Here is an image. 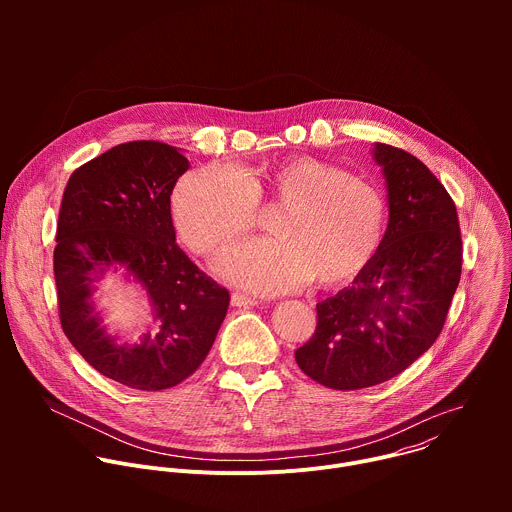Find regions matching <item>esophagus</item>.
Returning <instances> with one entry per match:
<instances>
[{
	"label": "esophagus",
	"instance_id": "34e87169",
	"mask_svg": "<svg viewBox=\"0 0 512 512\" xmlns=\"http://www.w3.org/2000/svg\"><path fill=\"white\" fill-rule=\"evenodd\" d=\"M231 304L237 306V308H253V306H257V300L251 298V296L239 294V291H235V294L231 296Z\"/></svg>",
	"mask_w": 512,
	"mask_h": 512
}]
</instances>
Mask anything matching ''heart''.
Instances as JSON below:
<instances>
[{
	"instance_id": "1",
	"label": "heart",
	"mask_w": 512,
	"mask_h": 512,
	"mask_svg": "<svg viewBox=\"0 0 512 512\" xmlns=\"http://www.w3.org/2000/svg\"><path fill=\"white\" fill-rule=\"evenodd\" d=\"M277 207L269 223L275 239L245 243L218 265L225 277L261 294H279L310 277L318 285L354 277L379 251L389 221L377 186L310 156L245 174L210 164L188 172L172 194L178 237L204 257L253 231L259 210Z\"/></svg>"
}]
</instances>
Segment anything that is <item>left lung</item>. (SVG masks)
<instances>
[{"label":"left lung","instance_id":"left-lung-1","mask_svg":"<svg viewBox=\"0 0 512 512\" xmlns=\"http://www.w3.org/2000/svg\"><path fill=\"white\" fill-rule=\"evenodd\" d=\"M389 188V227L354 283L316 306L298 367L336 391L381 385L440 336L462 273V235L452 196L405 150L375 145Z\"/></svg>","mask_w":512,"mask_h":512}]
</instances>
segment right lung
I'll return each mask as SVG.
<instances>
[{
    "instance_id": "1",
    "label": "right lung",
    "mask_w": 512,
    "mask_h": 512,
    "mask_svg": "<svg viewBox=\"0 0 512 512\" xmlns=\"http://www.w3.org/2000/svg\"><path fill=\"white\" fill-rule=\"evenodd\" d=\"M188 160L168 143H119L72 172L56 225L58 318L70 344L107 379L139 391L176 387L204 362L229 310V289L176 245L170 194ZM125 266L155 302L157 328L135 347L98 326L90 283Z\"/></svg>"
}]
</instances>
